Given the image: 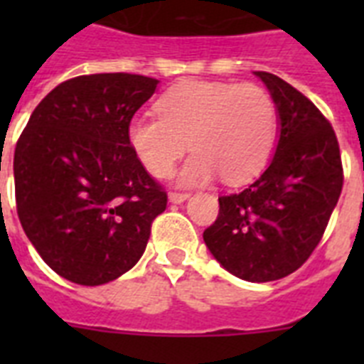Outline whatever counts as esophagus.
<instances>
[{
  "label": "esophagus",
  "instance_id": "34e87169",
  "mask_svg": "<svg viewBox=\"0 0 364 364\" xmlns=\"http://www.w3.org/2000/svg\"><path fill=\"white\" fill-rule=\"evenodd\" d=\"M191 194H185V193H170L168 194V200H170L171 204H183L185 200H188Z\"/></svg>",
  "mask_w": 364,
  "mask_h": 364
}]
</instances>
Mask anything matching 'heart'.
I'll return each instance as SVG.
<instances>
[{"instance_id": "1", "label": "heart", "mask_w": 364, "mask_h": 364, "mask_svg": "<svg viewBox=\"0 0 364 364\" xmlns=\"http://www.w3.org/2000/svg\"><path fill=\"white\" fill-rule=\"evenodd\" d=\"M159 117L137 115L128 145L153 177H166L188 147L194 153L177 171V185L198 187L217 176L238 185L259 173L277 139V107L257 85L193 81L156 102Z\"/></svg>"}]
</instances>
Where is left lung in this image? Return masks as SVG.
Masks as SVG:
<instances>
[{
  "label": "left lung",
  "mask_w": 364,
  "mask_h": 364,
  "mask_svg": "<svg viewBox=\"0 0 364 364\" xmlns=\"http://www.w3.org/2000/svg\"><path fill=\"white\" fill-rule=\"evenodd\" d=\"M277 107L276 153L242 193L219 198L204 230L213 259L245 282L282 279L304 264L342 193L338 139L321 111L289 82L253 71Z\"/></svg>",
  "instance_id": "1"
}]
</instances>
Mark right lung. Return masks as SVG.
Returning a JSON list of instances; mask_svg holds the SVG:
<instances>
[{
	"label": "right lung",
	"instance_id": "right-lung-1",
	"mask_svg": "<svg viewBox=\"0 0 364 364\" xmlns=\"http://www.w3.org/2000/svg\"><path fill=\"white\" fill-rule=\"evenodd\" d=\"M159 87L132 73L62 82L31 113L14 149L20 225L41 259L79 285H104L147 247L166 193L128 145V124Z\"/></svg>",
	"mask_w": 364,
	"mask_h": 364
}]
</instances>
